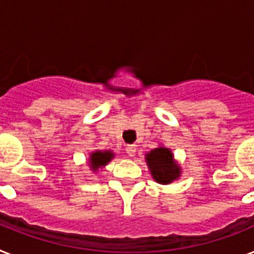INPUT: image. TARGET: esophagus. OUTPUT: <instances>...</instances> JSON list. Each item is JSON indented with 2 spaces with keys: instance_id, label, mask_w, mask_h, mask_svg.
<instances>
[{
  "instance_id": "obj_1",
  "label": "esophagus",
  "mask_w": 254,
  "mask_h": 254,
  "mask_svg": "<svg viewBox=\"0 0 254 254\" xmlns=\"http://www.w3.org/2000/svg\"><path fill=\"white\" fill-rule=\"evenodd\" d=\"M126 153L128 154L129 157H133L136 153V145H127L126 146Z\"/></svg>"
}]
</instances>
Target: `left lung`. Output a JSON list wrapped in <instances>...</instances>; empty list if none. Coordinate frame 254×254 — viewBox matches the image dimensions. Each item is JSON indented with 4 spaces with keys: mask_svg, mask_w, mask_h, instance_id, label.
<instances>
[{
    "mask_svg": "<svg viewBox=\"0 0 254 254\" xmlns=\"http://www.w3.org/2000/svg\"><path fill=\"white\" fill-rule=\"evenodd\" d=\"M146 163L149 166L152 177L158 183L169 184L179 177L180 169L174 162L171 152L166 148H157L148 153Z\"/></svg>",
    "mask_w": 254,
    "mask_h": 254,
    "instance_id": "1",
    "label": "left lung"
}]
</instances>
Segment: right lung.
<instances>
[{
    "instance_id": "right-lung-1",
    "label": "right lung",
    "mask_w": 254,
    "mask_h": 254,
    "mask_svg": "<svg viewBox=\"0 0 254 254\" xmlns=\"http://www.w3.org/2000/svg\"><path fill=\"white\" fill-rule=\"evenodd\" d=\"M114 154L112 152H94L91 157V167L93 170H97L98 167L105 166L109 161L112 160Z\"/></svg>"
}]
</instances>
